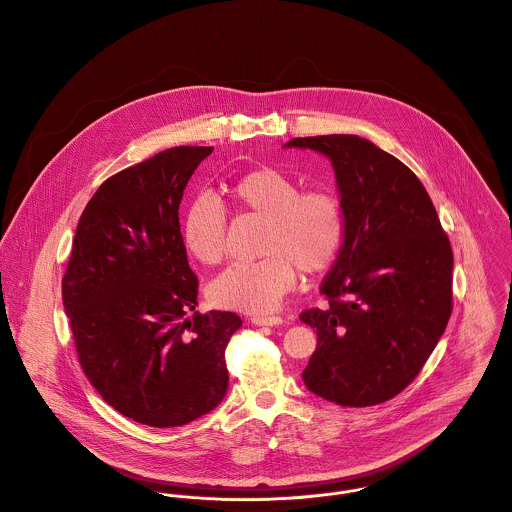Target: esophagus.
Segmentation results:
<instances>
[{
    "label": "esophagus",
    "instance_id": "34e87169",
    "mask_svg": "<svg viewBox=\"0 0 512 512\" xmlns=\"http://www.w3.org/2000/svg\"><path fill=\"white\" fill-rule=\"evenodd\" d=\"M250 322L256 326H280L284 320L280 316H254Z\"/></svg>",
    "mask_w": 512,
    "mask_h": 512
}]
</instances>
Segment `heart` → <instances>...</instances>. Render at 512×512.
<instances>
[{
  "label": "heart",
  "mask_w": 512,
  "mask_h": 512,
  "mask_svg": "<svg viewBox=\"0 0 512 512\" xmlns=\"http://www.w3.org/2000/svg\"><path fill=\"white\" fill-rule=\"evenodd\" d=\"M232 204L264 220L258 262L234 264L208 288L216 308L242 314H270L304 274L326 270L345 238V214L336 194L302 192L298 180L274 167L244 172L228 186ZM180 238L200 264L220 262L226 242V214L208 196L194 198L182 216Z\"/></svg>",
  "instance_id": "1"
}]
</instances>
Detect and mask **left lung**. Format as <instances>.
<instances>
[{
  "mask_svg": "<svg viewBox=\"0 0 512 512\" xmlns=\"http://www.w3.org/2000/svg\"><path fill=\"white\" fill-rule=\"evenodd\" d=\"M332 161L345 238L322 294L330 306L300 320L318 347L306 387L343 407L401 393L443 336L453 310V250L421 180L357 135L292 139Z\"/></svg>",
  "mask_w": 512,
  "mask_h": 512,
  "instance_id": "8db88e82",
  "label": "left lung"
}]
</instances>
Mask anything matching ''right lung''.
Returning <instances> with one entry per match:
<instances>
[{
	"mask_svg": "<svg viewBox=\"0 0 512 512\" xmlns=\"http://www.w3.org/2000/svg\"><path fill=\"white\" fill-rule=\"evenodd\" d=\"M210 153L174 147L107 178L79 218L61 282L91 385L149 427L186 425L228 389L224 351L242 320L194 312L198 280L178 222L182 192Z\"/></svg>",
	"mask_w": 512,
	"mask_h": 512,
	"instance_id": "obj_1",
	"label": "right lung"
}]
</instances>
